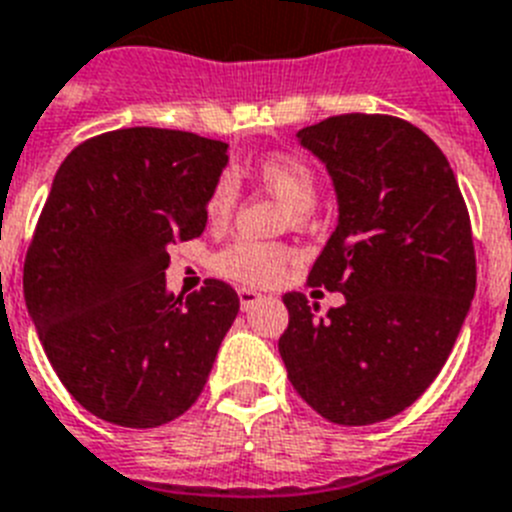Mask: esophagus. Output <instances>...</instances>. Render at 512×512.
<instances>
[{"label":"esophagus","instance_id":"esophagus-1","mask_svg":"<svg viewBox=\"0 0 512 512\" xmlns=\"http://www.w3.org/2000/svg\"><path fill=\"white\" fill-rule=\"evenodd\" d=\"M238 298H240V308L243 310H251L253 305L259 303L261 295L256 290H248V287H240L238 290Z\"/></svg>","mask_w":512,"mask_h":512}]
</instances>
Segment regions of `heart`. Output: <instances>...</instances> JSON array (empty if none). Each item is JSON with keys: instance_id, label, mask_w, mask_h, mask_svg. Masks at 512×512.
Here are the masks:
<instances>
[{"instance_id": "1", "label": "heart", "mask_w": 512, "mask_h": 512, "mask_svg": "<svg viewBox=\"0 0 512 512\" xmlns=\"http://www.w3.org/2000/svg\"><path fill=\"white\" fill-rule=\"evenodd\" d=\"M256 178L266 189L277 194L292 209L295 220H305V214L318 202V176L316 170L305 163L303 157L290 152H269L256 163ZM240 196V183L233 170L220 173L207 196V217L222 222L233 214ZM292 253L279 243H259V240L240 238L222 248L214 256V269L222 277L251 287H269L282 279Z\"/></svg>"}]
</instances>
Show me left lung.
<instances>
[{"label":"left lung","mask_w":512,"mask_h":512,"mask_svg":"<svg viewBox=\"0 0 512 512\" xmlns=\"http://www.w3.org/2000/svg\"><path fill=\"white\" fill-rule=\"evenodd\" d=\"M298 137L339 199L308 285L347 303L321 316L303 292H287L279 355L321 417L373 425L412 406L456 344L476 290L469 209L438 144L409 121L342 113Z\"/></svg>","instance_id":"left-lung-1"}]
</instances>
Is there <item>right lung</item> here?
<instances>
[{"label":"right lung","instance_id":"right-lung-1","mask_svg":"<svg viewBox=\"0 0 512 512\" xmlns=\"http://www.w3.org/2000/svg\"><path fill=\"white\" fill-rule=\"evenodd\" d=\"M227 144L131 126L77 144L56 170L23 269L28 313L74 399L121 427H160L204 391L238 292L165 290L170 248L207 227Z\"/></svg>","mask_w":512,"mask_h":512}]
</instances>
